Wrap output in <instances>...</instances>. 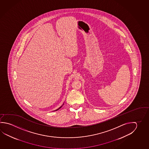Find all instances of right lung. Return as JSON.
<instances>
[{
	"label": "right lung",
	"mask_w": 149,
	"mask_h": 149,
	"mask_svg": "<svg viewBox=\"0 0 149 149\" xmlns=\"http://www.w3.org/2000/svg\"><path fill=\"white\" fill-rule=\"evenodd\" d=\"M63 104H64V103H63ZM62 107V106H61V107H60L58 109H57V110H56V111H57V110H59V109L60 108H61V107Z\"/></svg>",
	"instance_id": "1"
}]
</instances>
